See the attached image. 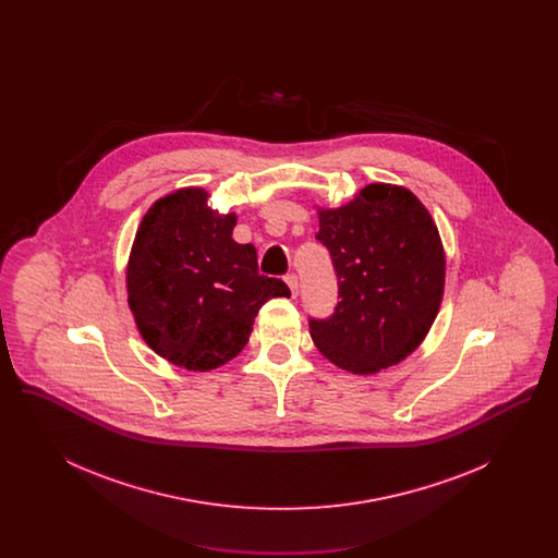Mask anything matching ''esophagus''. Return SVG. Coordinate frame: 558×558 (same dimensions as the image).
<instances>
[{
	"mask_svg": "<svg viewBox=\"0 0 558 558\" xmlns=\"http://www.w3.org/2000/svg\"><path fill=\"white\" fill-rule=\"evenodd\" d=\"M287 284H289V289H291L292 296H296V292H299V278H296V274H287Z\"/></svg>",
	"mask_w": 558,
	"mask_h": 558,
	"instance_id": "esophagus-1",
	"label": "esophagus"
}]
</instances>
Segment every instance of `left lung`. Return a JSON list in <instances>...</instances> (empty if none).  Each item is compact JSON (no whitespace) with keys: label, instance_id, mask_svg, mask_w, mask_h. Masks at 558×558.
Wrapping results in <instances>:
<instances>
[{"label":"left lung","instance_id":"8db88e82","mask_svg":"<svg viewBox=\"0 0 558 558\" xmlns=\"http://www.w3.org/2000/svg\"><path fill=\"white\" fill-rule=\"evenodd\" d=\"M339 303L310 318L312 339L343 371L374 374L405 360L439 312L446 255L425 205L405 187L371 184L339 209H322Z\"/></svg>","mask_w":558,"mask_h":558}]
</instances>
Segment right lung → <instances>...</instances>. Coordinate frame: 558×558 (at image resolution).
Listing matches in <instances>:
<instances>
[{"instance_id": "add662e5", "label": "right lung", "mask_w": 558, "mask_h": 558, "mask_svg": "<svg viewBox=\"0 0 558 558\" xmlns=\"http://www.w3.org/2000/svg\"><path fill=\"white\" fill-rule=\"evenodd\" d=\"M201 187L159 198L144 215L128 266V301L144 341L186 371H213L246 345L255 316L291 296L259 274L253 244L232 239L236 215H219Z\"/></svg>"}]
</instances>
